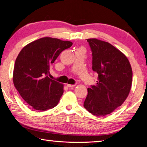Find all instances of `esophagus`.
<instances>
[{"mask_svg": "<svg viewBox=\"0 0 147 147\" xmlns=\"http://www.w3.org/2000/svg\"><path fill=\"white\" fill-rule=\"evenodd\" d=\"M75 86L76 85H71V84H67V86L68 88H73L75 87Z\"/></svg>", "mask_w": 147, "mask_h": 147, "instance_id": "obj_1", "label": "esophagus"}]
</instances>
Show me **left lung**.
<instances>
[{
    "label": "left lung",
    "instance_id": "8db88e82",
    "mask_svg": "<svg viewBox=\"0 0 147 147\" xmlns=\"http://www.w3.org/2000/svg\"><path fill=\"white\" fill-rule=\"evenodd\" d=\"M92 52V69L98 74L96 86L88 89L84 107L100 117L121 106L130 93L132 70L124 54L108 42L88 39Z\"/></svg>",
    "mask_w": 147,
    "mask_h": 147
}]
</instances>
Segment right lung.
<instances>
[{"mask_svg": "<svg viewBox=\"0 0 147 147\" xmlns=\"http://www.w3.org/2000/svg\"><path fill=\"white\" fill-rule=\"evenodd\" d=\"M73 43L43 38L26 45L15 63L13 82L20 95L36 110L55 107L63 93V85L49 77L50 67Z\"/></svg>", "mask_w": 147, "mask_h": 147, "instance_id": "add662e5", "label": "right lung"}]
</instances>
